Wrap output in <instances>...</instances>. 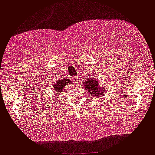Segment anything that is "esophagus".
Segmentation results:
<instances>
[{
	"label": "esophagus",
	"instance_id": "1",
	"mask_svg": "<svg viewBox=\"0 0 155 155\" xmlns=\"http://www.w3.org/2000/svg\"><path fill=\"white\" fill-rule=\"evenodd\" d=\"M79 76H75V77L74 78V83H79Z\"/></svg>",
	"mask_w": 155,
	"mask_h": 155
}]
</instances>
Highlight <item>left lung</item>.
<instances>
[{
  "label": "left lung",
  "mask_w": 155,
  "mask_h": 155,
  "mask_svg": "<svg viewBox=\"0 0 155 155\" xmlns=\"http://www.w3.org/2000/svg\"><path fill=\"white\" fill-rule=\"evenodd\" d=\"M84 85H85V90H87L88 93L95 98L102 96L104 93H105L104 89L99 87L98 81H97L95 78H88L86 81H84Z\"/></svg>",
  "instance_id": "1"
}]
</instances>
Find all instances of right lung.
<instances>
[{
    "mask_svg": "<svg viewBox=\"0 0 155 155\" xmlns=\"http://www.w3.org/2000/svg\"><path fill=\"white\" fill-rule=\"evenodd\" d=\"M68 84H70V81L68 79H64V80H60V81H57L55 82V84L54 85V89L55 91V93H60L63 91V88L66 86V85Z\"/></svg>",
    "mask_w": 155,
    "mask_h": 155,
    "instance_id": "obj_1",
    "label": "right lung"
}]
</instances>
